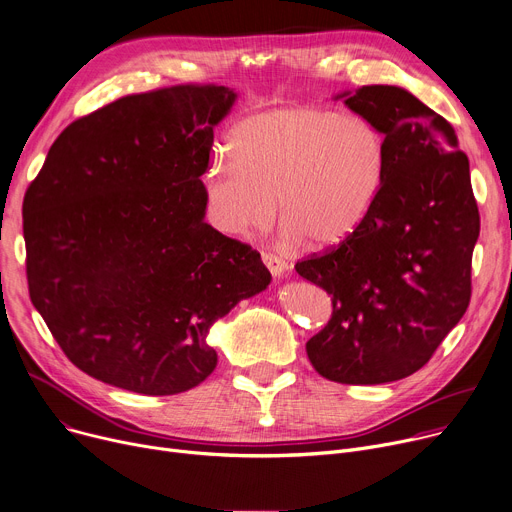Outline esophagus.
Returning <instances> with one entry per match:
<instances>
[{"mask_svg":"<svg viewBox=\"0 0 512 512\" xmlns=\"http://www.w3.org/2000/svg\"><path fill=\"white\" fill-rule=\"evenodd\" d=\"M261 259H263L265 267L271 271V276H274V278H280V276H284L286 271H288L286 259H282V257L276 255V253H263Z\"/></svg>","mask_w":512,"mask_h":512,"instance_id":"34e87169","label":"esophagus"}]
</instances>
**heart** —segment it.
<instances>
[{"label":"heart","instance_id":"b5f03b06","mask_svg":"<svg viewBox=\"0 0 512 512\" xmlns=\"http://www.w3.org/2000/svg\"><path fill=\"white\" fill-rule=\"evenodd\" d=\"M226 148L231 158L216 156L206 175V203L212 226L230 236L267 230L280 206L286 243L342 245L372 214L387 173L377 123L315 105L245 117Z\"/></svg>","mask_w":512,"mask_h":512}]
</instances>
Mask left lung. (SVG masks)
Segmentation results:
<instances>
[{"instance_id": "1", "label": "left lung", "mask_w": 512, "mask_h": 512, "mask_svg": "<svg viewBox=\"0 0 512 512\" xmlns=\"http://www.w3.org/2000/svg\"><path fill=\"white\" fill-rule=\"evenodd\" d=\"M337 98L385 133L387 173L356 234L296 263L333 302L306 354L329 381L381 385L420 370L465 315L480 214L469 160L445 117L399 86Z\"/></svg>"}]
</instances>
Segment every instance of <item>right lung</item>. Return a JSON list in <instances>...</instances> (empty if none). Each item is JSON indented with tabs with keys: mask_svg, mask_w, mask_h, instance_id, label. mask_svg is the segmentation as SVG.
I'll return each mask as SVG.
<instances>
[{
	"mask_svg": "<svg viewBox=\"0 0 512 512\" xmlns=\"http://www.w3.org/2000/svg\"><path fill=\"white\" fill-rule=\"evenodd\" d=\"M226 86L123 96L53 142L24 195L26 278L55 342L90 377L142 395L216 368L210 327L271 282L261 255L206 220Z\"/></svg>",
	"mask_w": 512,
	"mask_h": 512,
	"instance_id": "1",
	"label": "right lung"
}]
</instances>
